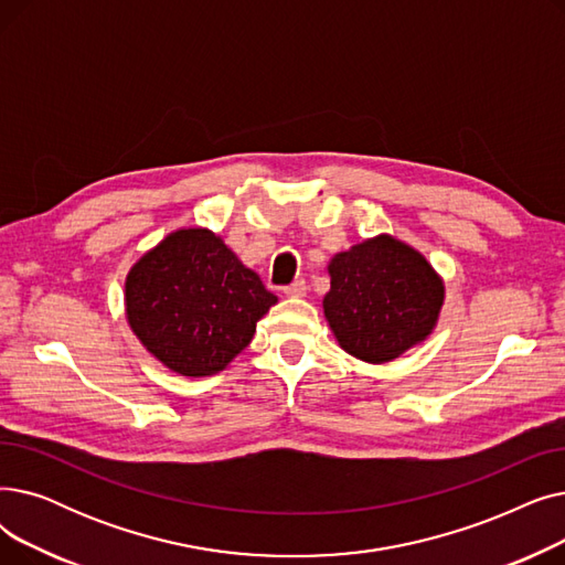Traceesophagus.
<instances>
[{"label": "esophagus", "instance_id": "obj_1", "mask_svg": "<svg viewBox=\"0 0 565 565\" xmlns=\"http://www.w3.org/2000/svg\"><path fill=\"white\" fill-rule=\"evenodd\" d=\"M282 291L287 294V297H291V299H299V297H306L308 285H306V280H294V282L287 285Z\"/></svg>", "mask_w": 565, "mask_h": 565}]
</instances>
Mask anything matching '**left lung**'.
<instances>
[{
    "instance_id": "1",
    "label": "left lung",
    "mask_w": 565,
    "mask_h": 565,
    "mask_svg": "<svg viewBox=\"0 0 565 565\" xmlns=\"http://www.w3.org/2000/svg\"><path fill=\"white\" fill-rule=\"evenodd\" d=\"M324 317L347 354L395 361L435 331L446 287L416 248L391 234L365 238L329 264Z\"/></svg>"
}]
</instances>
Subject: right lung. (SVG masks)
I'll return each instance as SVG.
<instances>
[{
  "mask_svg": "<svg viewBox=\"0 0 565 565\" xmlns=\"http://www.w3.org/2000/svg\"><path fill=\"white\" fill-rule=\"evenodd\" d=\"M278 303L253 268L204 227L170 232L130 266L126 319L147 352L181 377H211L250 344Z\"/></svg>",
  "mask_w": 565,
  "mask_h": 565,
  "instance_id": "add662e5",
  "label": "right lung"
}]
</instances>
